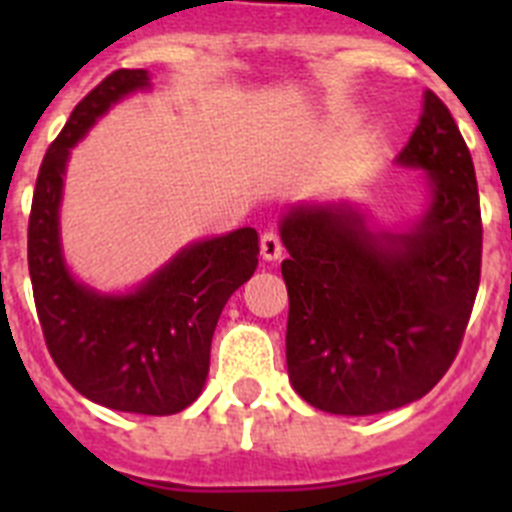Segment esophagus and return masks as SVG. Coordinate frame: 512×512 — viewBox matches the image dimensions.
I'll return each mask as SVG.
<instances>
[{
  "label": "esophagus",
  "instance_id": "obj_1",
  "mask_svg": "<svg viewBox=\"0 0 512 512\" xmlns=\"http://www.w3.org/2000/svg\"><path fill=\"white\" fill-rule=\"evenodd\" d=\"M282 238H279L277 230H266L264 235H261V256H264L266 261H277L282 259Z\"/></svg>",
  "mask_w": 512,
  "mask_h": 512
}]
</instances>
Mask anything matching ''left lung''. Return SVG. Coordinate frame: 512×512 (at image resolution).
<instances>
[{"instance_id": "obj_1", "label": "left lung", "mask_w": 512, "mask_h": 512, "mask_svg": "<svg viewBox=\"0 0 512 512\" xmlns=\"http://www.w3.org/2000/svg\"><path fill=\"white\" fill-rule=\"evenodd\" d=\"M395 164L423 169L431 192L408 230H372L348 202L295 205L279 225L289 251V382L325 413L377 415L428 395L472 315L482 266L477 176L433 92Z\"/></svg>"}]
</instances>
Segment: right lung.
Wrapping results in <instances>:
<instances>
[{
    "mask_svg": "<svg viewBox=\"0 0 512 512\" xmlns=\"http://www.w3.org/2000/svg\"><path fill=\"white\" fill-rule=\"evenodd\" d=\"M148 87L146 69H120L76 104L40 164L27 225V266L45 346L71 387L120 413L174 415L205 387L217 318L256 271L259 233L238 228L189 243L125 295H104L76 282L61 246L71 148L112 104Z\"/></svg>",
    "mask_w": 512,
    "mask_h": 512,
    "instance_id": "1",
    "label": "right lung"
}]
</instances>
